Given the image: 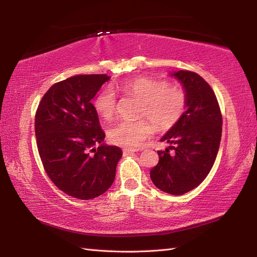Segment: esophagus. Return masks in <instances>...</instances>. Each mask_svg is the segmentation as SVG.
<instances>
[{"instance_id":"obj_1","label":"esophagus","mask_w":257,"mask_h":257,"mask_svg":"<svg viewBox=\"0 0 257 257\" xmlns=\"http://www.w3.org/2000/svg\"><path fill=\"white\" fill-rule=\"evenodd\" d=\"M122 151H123V154H134V152H138L139 149H137V148H128V147H124Z\"/></svg>"}]
</instances>
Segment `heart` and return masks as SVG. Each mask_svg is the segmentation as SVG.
I'll list each match as a JSON object with an SVG mask.
<instances>
[{
    "label": "heart",
    "instance_id": "b5f03b06",
    "mask_svg": "<svg viewBox=\"0 0 257 257\" xmlns=\"http://www.w3.org/2000/svg\"><path fill=\"white\" fill-rule=\"evenodd\" d=\"M124 95L141 101L139 117H147L160 130H167L176 124L185 110L187 96L178 87H168V83L148 77H137L113 86ZM98 116L111 120L117 112V98L112 89L101 90L94 101ZM149 119V120H150ZM148 119L123 120L108 132L109 139L122 147H138L154 133V124Z\"/></svg>",
    "mask_w": 257,
    "mask_h": 257
}]
</instances>
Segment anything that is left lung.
Listing matches in <instances>:
<instances>
[{
    "mask_svg": "<svg viewBox=\"0 0 257 257\" xmlns=\"http://www.w3.org/2000/svg\"><path fill=\"white\" fill-rule=\"evenodd\" d=\"M172 75L183 86L187 109L161 138L170 147L158 151L159 162L150 170V178L163 192L181 195L201 184L214 165L222 113L214 91L199 74L179 70Z\"/></svg>",
    "mask_w": 257,
    "mask_h": 257,
    "instance_id": "left-lung-1",
    "label": "left lung"
}]
</instances>
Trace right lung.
<instances>
[{"instance_id": "right-lung-1", "label": "right lung", "mask_w": 257, "mask_h": 257, "mask_svg": "<svg viewBox=\"0 0 257 257\" xmlns=\"http://www.w3.org/2000/svg\"><path fill=\"white\" fill-rule=\"evenodd\" d=\"M109 79L106 74H92L58 81L43 96L35 113L44 170L59 190L76 199L91 200L105 193L122 156L118 147L102 144L105 133L90 102Z\"/></svg>"}]
</instances>
